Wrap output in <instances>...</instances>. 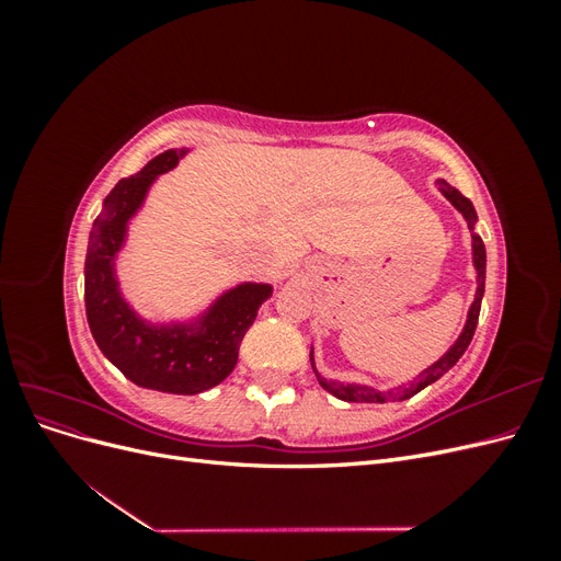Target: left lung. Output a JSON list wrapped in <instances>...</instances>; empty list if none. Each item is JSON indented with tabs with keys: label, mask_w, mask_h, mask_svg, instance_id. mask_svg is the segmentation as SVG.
Returning <instances> with one entry per match:
<instances>
[{
	"label": "left lung",
	"mask_w": 561,
	"mask_h": 561,
	"mask_svg": "<svg viewBox=\"0 0 561 561\" xmlns=\"http://www.w3.org/2000/svg\"><path fill=\"white\" fill-rule=\"evenodd\" d=\"M439 190H443V194L454 203V206L463 213V217L468 219V227L474 225V219H478V213H474L470 198H466L461 192L454 190L451 184L439 180ZM472 254H474V268H478V295H474V301L470 307V313H468V322L463 328V334L458 336V342L439 358L435 365H431L426 371H421L419 379L412 381L410 386H404L400 390H390V393H381V390H375V388H363V386H344V383H328L325 379H322L318 375V381L322 383V388L330 390L332 396L342 398L346 402H388V400H398V398H412L414 393H419L421 388H426L428 383L437 381L439 377L445 375V371H449L458 358L466 353L468 344L472 342V334H474V328H478V318H480V307H482V295H484V268H486V250H484V243L480 236H472Z\"/></svg>",
	"instance_id": "8db88e82"
}]
</instances>
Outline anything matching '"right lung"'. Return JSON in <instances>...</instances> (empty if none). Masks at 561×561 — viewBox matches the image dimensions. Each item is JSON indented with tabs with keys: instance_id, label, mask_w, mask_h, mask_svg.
Wrapping results in <instances>:
<instances>
[{
	"instance_id": "add662e5",
	"label": "right lung",
	"mask_w": 561,
	"mask_h": 561,
	"mask_svg": "<svg viewBox=\"0 0 561 561\" xmlns=\"http://www.w3.org/2000/svg\"><path fill=\"white\" fill-rule=\"evenodd\" d=\"M182 149H168L151 159L138 175L118 180L105 198V210L95 217L87 254L89 328L107 358L142 388L175 396H194L225 381L239 360L245 332L257 318L262 301L271 297V285H241L219 299L201 334L184 330H151L133 316L112 276V260L122 248L128 217L140 206L147 186L157 175L171 171Z\"/></svg>"
}]
</instances>
